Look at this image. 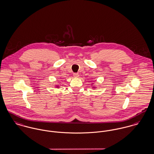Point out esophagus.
Returning <instances> with one entry per match:
<instances>
[{"mask_svg":"<svg viewBox=\"0 0 154 154\" xmlns=\"http://www.w3.org/2000/svg\"><path fill=\"white\" fill-rule=\"evenodd\" d=\"M73 76L75 78H78L79 77V74L77 73H74V74H73Z\"/></svg>","mask_w":154,"mask_h":154,"instance_id":"esophagus-1","label":"esophagus"}]
</instances>
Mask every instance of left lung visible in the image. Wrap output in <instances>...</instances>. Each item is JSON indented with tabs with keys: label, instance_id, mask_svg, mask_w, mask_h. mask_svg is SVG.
<instances>
[{
	"label": "left lung",
	"instance_id": "obj_1",
	"mask_svg": "<svg viewBox=\"0 0 154 154\" xmlns=\"http://www.w3.org/2000/svg\"><path fill=\"white\" fill-rule=\"evenodd\" d=\"M92 85H93V86H92V88H96V87H95L94 85H93V84H92Z\"/></svg>",
	"mask_w": 154,
	"mask_h": 154
}]
</instances>
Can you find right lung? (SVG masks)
Instances as JSON below:
<instances>
[{
    "mask_svg": "<svg viewBox=\"0 0 154 154\" xmlns=\"http://www.w3.org/2000/svg\"><path fill=\"white\" fill-rule=\"evenodd\" d=\"M56 88H59V85H56Z\"/></svg>",
    "mask_w": 154,
    "mask_h": 154,
    "instance_id": "obj_1",
    "label": "right lung"
}]
</instances>
